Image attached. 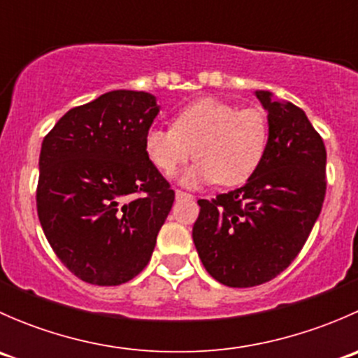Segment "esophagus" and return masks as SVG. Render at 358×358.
I'll return each instance as SVG.
<instances>
[{
	"label": "esophagus",
	"mask_w": 358,
	"mask_h": 358,
	"mask_svg": "<svg viewBox=\"0 0 358 358\" xmlns=\"http://www.w3.org/2000/svg\"><path fill=\"white\" fill-rule=\"evenodd\" d=\"M175 196H176V199H178V201H182V199H192V196H190V194H187V192H183V190H176Z\"/></svg>",
	"instance_id": "obj_1"
}]
</instances>
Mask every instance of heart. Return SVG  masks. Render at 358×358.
<instances>
[{
	"instance_id": "heart-1",
	"label": "heart",
	"mask_w": 358,
	"mask_h": 358,
	"mask_svg": "<svg viewBox=\"0 0 358 358\" xmlns=\"http://www.w3.org/2000/svg\"><path fill=\"white\" fill-rule=\"evenodd\" d=\"M268 121L258 109H239L216 99H199L182 107L171 128H150L143 138L145 156L164 176H173L190 157L182 183L197 187L218 182L237 187L248 182L265 157Z\"/></svg>"
}]
</instances>
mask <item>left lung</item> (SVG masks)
Listing matches in <instances>:
<instances>
[{"mask_svg":"<svg viewBox=\"0 0 358 358\" xmlns=\"http://www.w3.org/2000/svg\"><path fill=\"white\" fill-rule=\"evenodd\" d=\"M268 145L241 189L199 199L194 244L209 275L229 287L268 282L305 246L326 197V147L294 103L258 90Z\"/></svg>","mask_w":358,"mask_h":358,"instance_id":"obj_1","label":"left lung"}]
</instances>
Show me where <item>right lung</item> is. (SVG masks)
<instances>
[{
	"mask_svg": "<svg viewBox=\"0 0 358 358\" xmlns=\"http://www.w3.org/2000/svg\"><path fill=\"white\" fill-rule=\"evenodd\" d=\"M156 96L114 90L71 109L45 136L36 192L43 232L81 280L119 286L156 248L175 192L149 161Z\"/></svg>",
	"mask_w": 358,
	"mask_h": 358,
	"instance_id": "1",
	"label": "right lung"
}]
</instances>
